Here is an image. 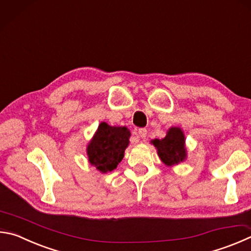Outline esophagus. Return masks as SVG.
<instances>
[{"instance_id":"obj_1","label":"esophagus","mask_w":251,"mask_h":251,"mask_svg":"<svg viewBox=\"0 0 251 251\" xmlns=\"http://www.w3.org/2000/svg\"><path fill=\"white\" fill-rule=\"evenodd\" d=\"M137 135L139 136L140 138H146V136H147V129L139 128L138 131H137Z\"/></svg>"}]
</instances>
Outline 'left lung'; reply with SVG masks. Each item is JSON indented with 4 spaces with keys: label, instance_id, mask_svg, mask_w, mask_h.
Returning <instances> with one entry per match:
<instances>
[{
    "label": "left lung",
    "instance_id": "obj_1",
    "mask_svg": "<svg viewBox=\"0 0 251 251\" xmlns=\"http://www.w3.org/2000/svg\"><path fill=\"white\" fill-rule=\"evenodd\" d=\"M150 143L156 147L160 160L168 167L179 165L188 158L185 135L180 127H170L165 137L152 139Z\"/></svg>",
    "mask_w": 251,
    "mask_h": 251
}]
</instances>
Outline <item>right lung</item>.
<instances>
[{"label": "right lung", "instance_id": "right-lung-1", "mask_svg": "<svg viewBox=\"0 0 251 251\" xmlns=\"http://www.w3.org/2000/svg\"><path fill=\"white\" fill-rule=\"evenodd\" d=\"M130 131L126 126H111L102 122L86 146L91 166L101 173L116 169L129 145Z\"/></svg>", "mask_w": 251, "mask_h": 251}]
</instances>
